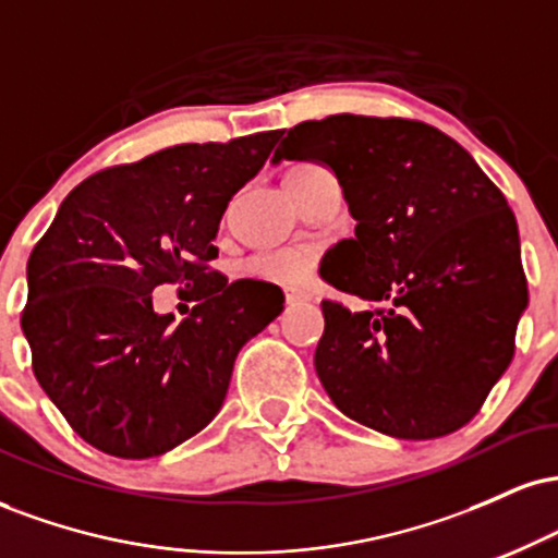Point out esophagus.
Masks as SVG:
<instances>
[{
    "label": "esophagus",
    "instance_id": "34e87169",
    "mask_svg": "<svg viewBox=\"0 0 558 558\" xmlns=\"http://www.w3.org/2000/svg\"><path fill=\"white\" fill-rule=\"evenodd\" d=\"M310 296H306V293H299V291H286V304L288 306H293V304H299V301H306Z\"/></svg>",
    "mask_w": 558,
    "mask_h": 558
}]
</instances>
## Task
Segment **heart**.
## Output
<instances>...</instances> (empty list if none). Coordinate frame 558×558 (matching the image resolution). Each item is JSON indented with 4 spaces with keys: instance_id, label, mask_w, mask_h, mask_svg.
Wrapping results in <instances>:
<instances>
[{
    "instance_id": "obj_1",
    "label": "heart",
    "mask_w": 558,
    "mask_h": 558,
    "mask_svg": "<svg viewBox=\"0 0 558 558\" xmlns=\"http://www.w3.org/2000/svg\"><path fill=\"white\" fill-rule=\"evenodd\" d=\"M306 168H312V165H299V168L293 170H306ZM254 267H257V272L265 275V278L288 283V280H299L301 275H304L306 257L301 252H275V254H265V257H259L254 262Z\"/></svg>"
}]
</instances>
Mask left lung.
I'll list each match as a JSON object with an SVG mask.
<instances>
[{
	"instance_id": "1",
	"label": "left lung",
	"mask_w": 558,
	"mask_h": 558,
	"mask_svg": "<svg viewBox=\"0 0 558 558\" xmlns=\"http://www.w3.org/2000/svg\"><path fill=\"white\" fill-rule=\"evenodd\" d=\"M280 159L328 165L356 220L323 259V278L367 304L323 301L315 367L332 403L403 440L464 427L511 364L527 306L506 196L451 136L407 118L306 120Z\"/></svg>"
}]
</instances>
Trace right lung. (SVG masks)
Returning <instances> with one entry per match:
<instances>
[{
  "mask_svg": "<svg viewBox=\"0 0 558 558\" xmlns=\"http://www.w3.org/2000/svg\"><path fill=\"white\" fill-rule=\"evenodd\" d=\"M278 138L178 144L94 172L34 246L21 328L38 386L86 444L149 459L189 440L220 412L241 345L283 312L278 286L209 267L228 202ZM162 282L199 301L181 326L150 306Z\"/></svg>",
  "mask_w": 558,
  "mask_h": 558,
  "instance_id": "1",
  "label": "right lung"
}]
</instances>
